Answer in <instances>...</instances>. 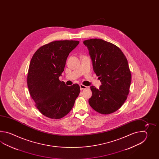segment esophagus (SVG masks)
Listing matches in <instances>:
<instances>
[{"instance_id":"esophagus-1","label":"esophagus","mask_w":159,"mask_h":159,"mask_svg":"<svg viewBox=\"0 0 159 159\" xmlns=\"http://www.w3.org/2000/svg\"><path fill=\"white\" fill-rule=\"evenodd\" d=\"M80 87L81 90H84V89H86L87 88V86H84V85L82 84H80Z\"/></svg>"}]
</instances>
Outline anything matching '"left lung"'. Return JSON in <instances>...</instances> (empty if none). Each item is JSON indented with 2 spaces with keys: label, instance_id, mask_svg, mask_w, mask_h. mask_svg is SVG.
Here are the masks:
<instances>
[{
  "label": "left lung",
  "instance_id": "obj_1",
  "mask_svg": "<svg viewBox=\"0 0 159 159\" xmlns=\"http://www.w3.org/2000/svg\"><path fill=\"white\" fill-rule=\"evenodd\" d=\"M84 44L102 84L99 89L90 86L92 96L89 103L102 114L112 113L123 105L129 94L131 74L127 60L118 47L103 40L90 39Z\"/></svg>",
  "mask_w": 159,
  "mask_h": 159
}]
</instances>
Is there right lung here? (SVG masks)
<instances>
[{
  "mask_svg": "<svg viewBox=\"0 0 159 159\" xmlns=\"http://www.w3.org/2000/svg\"><path fill=\"white\" fill-rule=\"evenodd\" d=\"M80 41H55L44 45L30 60L27 84L38 110L45 116L60 119L67 115L80 93L78 84L66 86L59 77L69 53Z\"/></svg>",
  "mask_w": 159,
  "mask_h": 159,
  "instance_id": "right-lung-1",
  "label": "right lung"
}]
</instances>
